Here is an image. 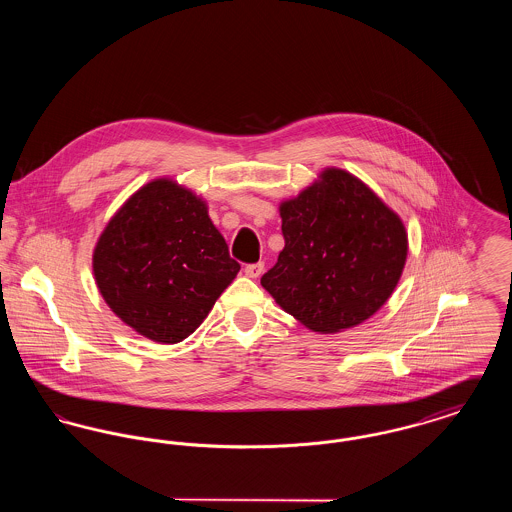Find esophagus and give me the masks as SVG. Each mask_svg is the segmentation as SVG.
<instances>
[{
  "label": "esophagus",
  "instance_id": "1",
  "mask_svg": "<svg viewBox=\"0 0 512 512\" xmlns=\"http://www.w3.org/2000/svg\"><path fill=\"white\" fill-rule=\"evenodd\" d=\"M263 270H265V263H263V261H259V263H251V265H247V267H245V274H247L249 278H259V276L263 274Z\"/></svg>",
  "mask_w": 512,
  "mask_h": 512
}]
</instances>
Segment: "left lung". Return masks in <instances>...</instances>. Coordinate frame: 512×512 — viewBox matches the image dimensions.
<instances>
[{
	"label": "left lung",
	"instance_id": "8db88e82",
	"mask_svg": "<svg viewBox=\"0 0 512 512\" xmlns=\"http://www.w3.org/2000/svg\"><path fill=\"white\" fill-rule=\"evenodd\" d=\"M284 249L261 284L307 328L332 334L372 317L407 259L405 226L361 180L322 174L280 207Z\"/></svg>",
	"mask_w": 512,
	"mask_h": 512
}]
</instances>
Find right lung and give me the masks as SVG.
<instances>
[{
  "instance_id": "right-lung-1",
  "label": "right lung",
  "mask_w": 512,
  "mask_h": 512,
  "mask_svg": "<svg viewBox=\"0 0 512 512\" xmlns=\"http://www.w3.org/2000/svg\"><path fill=\"white\" fill-rule=\"evenodd\" d=\"M238 270L205 203L163 178L122 205L94 251L107 305L159 343L195 332Z\"/></svg>"
}]
</instances>
